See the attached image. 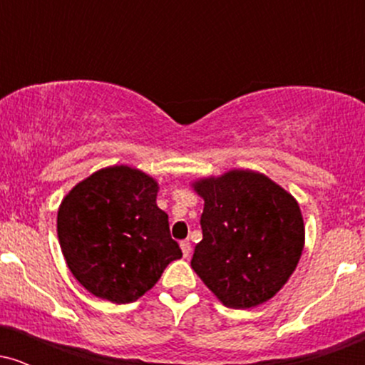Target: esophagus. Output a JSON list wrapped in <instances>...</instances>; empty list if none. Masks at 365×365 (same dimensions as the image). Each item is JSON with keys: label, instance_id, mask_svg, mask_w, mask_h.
<instances>
[{"label": "esophagus", "instance_id": "obj_1", "mask_svg": "<svg viewBox=\"0 0 365 365\" xmlns=\"http://www.w3.org/2000/svg\"><path fill=\"white\" fill-rule=\"evenodd\" d=\"M180 247H182L183 257H188V255H190V250H192V245H190V242H188V240H183L182 244H180Z\"/></svg>", "mask_w": 365, "mask_h": 365}]
</instances>
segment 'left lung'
Returning a JSON list of instances; mask_svg holds the SVG:
<instances>
[{"label":"left lung","instance_id":"left-lung-1","mask_svg":"<svg viewBox=\"0 0 365 365\" xmlns=\"http://www.w3.org/2000/svg\"><path fill=\"white\" fill-rule=\"evenodd\" d=\"M192 188L204 199L202 240L192 269L226 307L249 309L273 299L304 250L295 197L252 170L199 178Z\"/></svg>","mask_w":365,"mask_h":365}]
</instances>
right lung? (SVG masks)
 I'll use <instances>...</instances> for the list:
<instances>
[{
  "mask_svg": "<svg viewBox=\"0 0 365 365\" xmlns=\"http://www.w3.org/2000/svg\"><path fill=\"white\" fill-rule=\"evenodd\" d=\"M159 185L127 165L78 182L58 209V240L68 269L99 299L130 304L150 290L182 250L158 207Z\"/></svg>",
  "mask_w": 365,
  "mask_h": 365,
  "instance_id": "obj_1",
  "label": "right lung"
}]
</instances>
